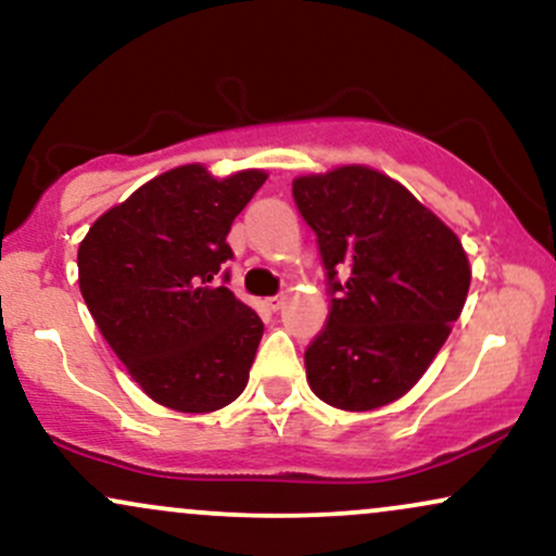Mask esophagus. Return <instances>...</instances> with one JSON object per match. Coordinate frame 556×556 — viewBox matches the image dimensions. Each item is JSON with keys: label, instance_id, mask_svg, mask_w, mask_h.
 <instances>
[{"label": "esophagus", "instance_id": "1", "mask_svg": "<svg viewBox=\"0 0 556 556\" xmlns=\"http://www.w3.org/2000/svg\"><path fill=\"white\" fill-rule=\"evenodd\" d=\"M282 303H285V295H271V298H266V305H269L271 311L282 308Z\"/></svg>", "mask_w": 556, "mask_h": 556}]
</instances>
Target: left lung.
Here are the masks:
<instances>
[{"instance_id": "8db88e82", "label": "left lung", "mask_w": 556, "mask_h": 556, "mask_svg": "<svg viewBox=\"0 0 556 556\" xmlns=\"http://www.w3.org/2000/svg\"><path fill=\"white\" fill-rule=\"evenodd\" d=\"M292 198L314 229L329 316L305 348L318 400L374 410L407 392L450 337L470 266L450 227L410 190L368 167L298 177Z\"/></svg>"}]
</instances>
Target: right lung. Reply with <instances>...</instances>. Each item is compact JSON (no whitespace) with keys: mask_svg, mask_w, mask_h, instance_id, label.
Listing matches in <instances>:
<instances>
[{"mask_svg":"<svg viewBox=\"0 0 556 556\" xmlns=\"http://www.w3.org/2000/svg\"><path fill=\"white\" fill-rule=\"evenodd\" d=\"M266 175L164 172L93 222L78 251L96 327L140 389L180 413L240 397L264 321L229 292L227 232Z\"/></svg>","mask_w":556,"mask_h":556,"instance_id":"right-lung-1","label":"right lung"}]
</instances>
